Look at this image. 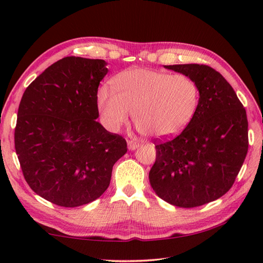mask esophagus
<instances>
[{
  "label": "esophagus",
  "instance_id": "obj_1",
  "mask_svg": "<svg viewBox=\"0 0 263 263\" xmlns=\"http://www.w3.org/2000/svg\"><path fill=\"white\" fill-rule=\"evenodd\" d=\"M127 145H128V148L129 149H135L139 146V143L136 142V140H132V139H128L127 140Z\"/></svg>",
  "mask_w": 263,
  "mask_h": 263
}]
</instances>
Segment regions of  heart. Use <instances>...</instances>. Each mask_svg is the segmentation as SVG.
Returning a JSON list of instances; mask_svg holds the SVG:
<instances>
[{
    "mask_svg": "<svg viewBox=\"0 0 263 263\" xmlns=\"http://www.w3.org/2000/svg\"><path fill=\"white\" fill-rule=\"evenodd\" d=\"M112 89L101 86L97 106L107 128L117 132L133 112L137 129L163 138L184 129L200 101V88L187 74L146 68L125 70L115 77Z\"/></svg>",
    "mask_w": 263,
    "mask_h": 263,
    "instance_id": "heart-1",
    "label": "heart"
}]
</instances>
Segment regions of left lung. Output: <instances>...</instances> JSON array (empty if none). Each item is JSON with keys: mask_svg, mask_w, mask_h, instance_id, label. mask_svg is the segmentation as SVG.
Here are the masks:
<instances>
[{"mask_svg": "<svg viewBox=\"0 0 263 263\" xmlns=\"http://www.w3.org/2000/svg\"><path fill=\"white\" fill-rule=\"evenodd\" d=\"M200 88V101L183 132L154 142L156 161L149 171L155 193L172 205L196 208L223 196L232 187L248 147L246 108L231 85L206 65H173Z\"/></svg>", "mask_w": 263, "mask_h": 263, "instance_id": "obj_1", "label": "left lung"}]
</instances>
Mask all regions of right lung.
I'll use <instances>...</instances> for the list:
<instances>
[{
    "label": "right lung",
    "instance_id": "obj_1",
    "mask_svg": "<svg viewBox=\"0 0 263 263\" xmlns=\"http://www.w3.org/2000/svg\"><path fill=\"white\" fill-rule=\"evenodd\" d=\"M107 72L105 60L66 57L22 96L16 155L31 190L55 205L76 208L97 200L127 152L125 138L96 120L98 87Z\"/></svg>",
    "mask_w": 263,
    "mask_h": 263
}]
</instances>
